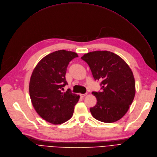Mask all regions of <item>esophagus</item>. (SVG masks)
Returning a JSON list of instances; mask_svg holds the SVG:
<instances>
[{"label": "esophagus", "instance_id": "1", "mask_svg": "<svg viewBox=\"0 0 157 157\" xmlns=\"http://www.w3.org/2000/svg\"><path fill=\"white\" fill-rule=\"evenodd\" d=\"M86 95V93H85V94H80V97H85Z\"/></svg>", "mask_w": 157, "mask_h": 157}]
</instances>
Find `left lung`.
<instances>
[{"label": "left lung", "mask_w": 157, "mask_h": 157, "mask_svg": "<svg viewBox=\"0 0 157 157\" xmlns=\"http://www.w3.org/2000/svg\"><path fill=\"white\" fill-rule=\"evenodd\" d=\"M90 66L95 80L101 82V91H93L96 105L90 108L97 120L111 123L126 113L135 95L132 71L122 58L108 51L90 52L81 57Z\"/></svg>", "instance_id": "8db88e82"}]
</instances>
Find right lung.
Masks as SVG:
<instances>
[{
    "mask_svg": "<svg viewBox=\"0 0 157 157\" xmlns=\"http://www.w3.org/2000/svg\"><path fill=\"white\" fill-rule=\"evenodd\" d=\"M76 53L59 50L44 57L31 75L29 91L33 107L43 119L53 124L64 123L71 118L79 95L70 89L62 92L67 84V66Z\"/></svg>",
    "mask_w": 157,
    "mask_h": 157,
    "instance_id": "right-lung-1",
    "label": "right lung"
}]
</instances>
